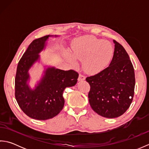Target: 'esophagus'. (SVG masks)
I'll return each mask as SVG.
<instances>
[{
	"label": "esophagus",
	"instance_id": "esophagus-1",
	"mask_svg": "<svg viewBox=\"0 0 149 149\" xmlns=\"http://www.w3.org/2000/svg\"><path fill=\"white\" fill-rule=\"evenodd\" d=\"M85 79V76L84 75L80 74L79 75V77H78V81H83Z\"/></svg>",
	"mask_w": 149,
	"mask_h": 149
}]
</instances>
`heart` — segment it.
<instances>
[{"label":"heart","instance_id":"obj_1","mask_svg":"<svg viewBox=\"0 0 149 149\" xmlns=\"http://www.w3.org/2000/svg\"><path fill=\"white\" fill-rule=\"evenodd\" d=\"M72 54H66L68 59L75 63L77 59L83 60V67L91 74L99 72L111 61L114 47L107 41L93 36H83L75 39L71 47Z\"/></svg>","mask_w":149,"mask_h":149}]
</instances>
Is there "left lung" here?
<instances>
[{
    "label": "left lung",
    "instance_id": "1",
    "mask_svg": "<svg viewBox=\"0 0 149 149\" xmlns=\"http://www.w3.org/2000/svg\"><path fill=\"white\" fill-rule=\"evenodd\" d=\"M113 42L115 50L109 65L86 78L90 86L88 99L91 108L109 118L121 116L128 109L135 86L134 67L128 54L116 40Z\"/></svg>",
    "mask_w": 149,
    "mask_h": 149
}]
</instances>
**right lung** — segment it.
<instances>
[{
	"label": "right lung",
	"mask_w": 149,
	"mask_h": 149,
	"mask_svg": "<svg viewBox=\"0 0 149 149\" xmlns=\"http://www.w3.org/2000/svg\"><path fill=\"white\" fill-rule=\"evenodd\" d=\"M49 35L33 40L18 63L15 76V95L18 106L30 118L39 120L52 118L64 107L63 93L66 87L77 83L78 72L48 68L40 83L34 90L28 86V70L39 58Z\"/></svg>",
	"instance_id": "add662e5"
}]
</instances>
